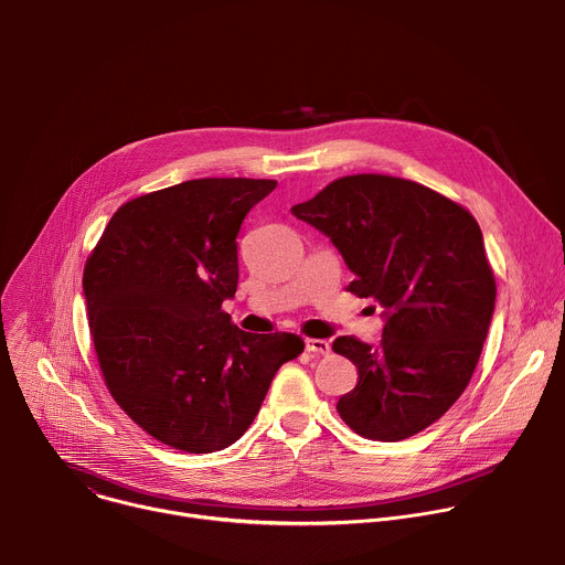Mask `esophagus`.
Masks as SVG:
<instances>
[{
    "label": "esophagus",
    "instance_id": "esophagus-1",
    "mask_svg": "<svg viewBox=\"0 0 565 565\" xmlns=\"http://www.w3.org/2000/svg\"><path fill=\"white\" fill-rule=\"evenodd\" d=\"M306 351H308V353H315V355H329V353H331V344H329L327 340L308 338V340H306Z\"/></svg>",
    "mask_w": 565,
    "mask_h": 565
}]
</instances>
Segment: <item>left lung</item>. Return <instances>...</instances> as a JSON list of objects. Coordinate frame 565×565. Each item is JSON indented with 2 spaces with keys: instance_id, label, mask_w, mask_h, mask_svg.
<instances>
[{
  "instance_id": "1",
  "label": "left lung",
  "mask_w": 565,
  "mask_h": 565,
  "mask_svg": "<svg viewBox=\"0 0 565 565\" xmlns=\"http://www.w3.org/2000/svg\"><path fill=\"white\" fill-rule=\"evenodd\" d=\"M290 212L331 236L355 275L347 290L373 297L386 317L380 347L333 342L358 366L340 418L369 440L416 436L460 397L488 338L497 281L476 218L386 174L342 177Z\"/></svg>"
}]
</instances>
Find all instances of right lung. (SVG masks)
Returning <instances> with one entry per match:
<instances>
[{
	"label": "right lung",
	"mask_w": 565,
	"mask_h": 565,
	"mask_svg": "<svg viewBox=\"0 0 565 565\" xmlns=\"http://www.w3.org/2000/svg\"><path fill=\"white\" fill-rule=\"evenodd\" d=\"M275 188L196 179L142 194L116 210L87 259L83 288L105 384L168 447H230L279 366L303 351L299 335L246 333L221 310L236 292L238 227Z\"/></svg>",
	"instance_id": "1"
}]
</instances>
